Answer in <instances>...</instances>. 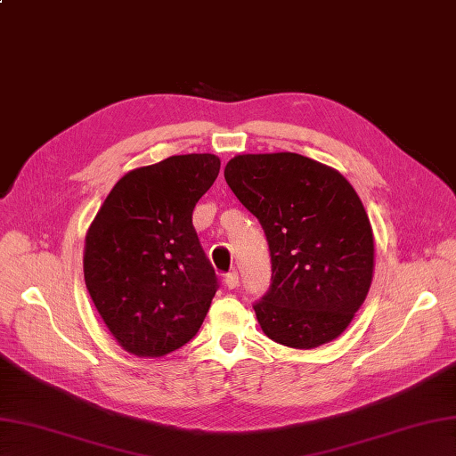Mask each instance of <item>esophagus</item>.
Segmentation results:
<instances>
[{"instance_id": "1", "label": "esophagus", "mask_w": 456, "mask_h": 456, "mask_svg": "<svg viewBox=\"0 0 456 456\" xmlns=\"http://www.w3.org/2000/svg\"><path fill=\"white\" fill-rule=\"evenodd\" d=\"M240 284V276L236 271H232L224 276V286L228 288V290H234V288Z\"/></svg>"}]
</instances>
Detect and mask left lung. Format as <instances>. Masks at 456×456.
<instances>
[{"instance_id":"left-lung-1","label":"left lung","mask_w":456,"mask_h":456,"mask_svg":"<svg viewBox=\"0 0 456 456\" xmlns=\"http://www.w3.org/2000/svg\"><path fill=\"white\" fill-rule=\"evenodd\" d=\"M224 177L269 243L271 286L253 305L265 335L299 350L342 335L370 292L375 253L346 177L296 152L238 154Z\"/></svg>"}]
</instances>
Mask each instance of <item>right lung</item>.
<instances>
[{
    "mask_svg": "<svg viewBox=\"0 0 456 456\" xmlns=\"http://www.w3.org/2000/svg\"><path fill=\"white\" fill-rule=\"evenodd\" d=\"M218 170L215 154H177L131 170L86 232V290L119 346L139 358L190 342L218 290L193 228V208Z\"/></svg>",
    "mask_w": 456,
    "mask_h": 456,
    "instance_id": "1",
    "label": "right lung"
}]
</instances>
